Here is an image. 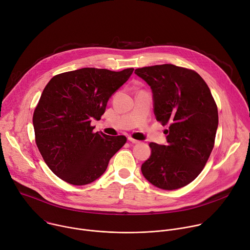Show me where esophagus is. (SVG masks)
<instances>
[{"mask_svg":"<svg viewBox=\"0 0 250 250\" xmlns=\"http://www.w3.org/2000/svg\"><path fill=\"white\" fill-rule=\"evenodd\" d=\"M127 139H128V141L131 142V144H134V145H135V144H139L138 140H136V139H134V138H132V137H130V136H129Z\"/></svg>","mask_w":250,"mask_h":250,"instance_id":"34e87169","label":"esophagus"}]
</instances>
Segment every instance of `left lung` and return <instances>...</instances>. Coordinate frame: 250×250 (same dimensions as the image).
Wrapping results in <instances>:
<instances>
[{
    "label": "left lung",
    "instance_id": "obj_1",
    "mask_svg": "<svg viewBox=\"0 0 250 250\" xmlns=\"http://www.w3.org/2000/svg\"><path fill=\"white\" fill-rule=\"evenodd\" d=\"M151 88L154 114L167 129V146L151 142V156L141 172L163 190L182 188L205 167L215 146L218 106L204 79L194 70L173 64L135 69Z\"/></svg>",
    "mask_w": 250,
    "mask_h": 250
}]
</instances>
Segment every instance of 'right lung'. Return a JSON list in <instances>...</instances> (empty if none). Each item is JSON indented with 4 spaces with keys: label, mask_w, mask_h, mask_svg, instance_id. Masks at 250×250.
Returning a JSON list of instances; mask_svg holds the SVG:
<instances>
[{
    "label": "right lung",
    "mask_w": 250,
    "mask_h": 250,
    "mask_svg": "<svg viewBox=\"0 0 250 250\" xmlns=\"http://www.w3.org/2000/svg\"><path fill=\"white\" fill-rule=\"evenodd\" d=\"M123 71L82 68L55 75L35 106V144L49 169L77 186L95 181L126 142L125 135L94 132L92 119L101 120L111 96L130 77Z\"/></svg>",
    "instance_id": "1"
}]
</instances>
